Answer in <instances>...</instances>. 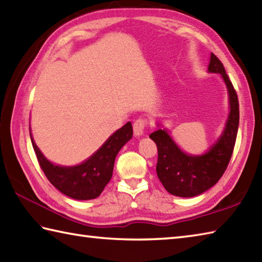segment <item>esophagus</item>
Segmentation results:
<instances>
[{"label":"esophagus","instance_id":"obj_1","mask_svg":"<svg viewBox=\"0 0 262 262\" xmlns=\"http://www.w3.org/2000/svg\"><path fill=\"white\" fill-rule=\"evenodd\" d=\"M147 120L146 118H138V120L135 122V124H133V131H135V135L137 137L142 136L144 135V131H145V127L147 126Z\"/></svg>","mask_w":262,"mask_h":262}]
</instances>
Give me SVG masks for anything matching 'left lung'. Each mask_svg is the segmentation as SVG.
<instances>
[{"label": "left lung", "mask_w": 262, "mask_h": 262, "mask_svg": "<svg viewBox=\"0 0 262 262\" xmlns=\"http://www.w3.org/2000/svg\"><path fill=\"white\" fill-rule=\"evenodd\" d=\"M210 73L221 74L228 89L230 112L226 127L209 151L191 156L182 151L172 140L166 130L159 129L149 136L159 151L156 173L162 185L170 194L179 197L197 196L211 188L227 169L233 155L239 123L238 98L225 67L215 54L211 53Z\"/></svg>", "instance_id": "8db88e82"}]
</instances>
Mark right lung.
<instances>
[{
    "label": "right lung",
    "instance_id": "add662e5",
    "mask_svg": "<svg viewBox=\"0 0 262 262\" xmlns=\"http://www.w3.org/2000/svg\"><path fill=\"white\" fill-rule=\"evenodd\" d=\"M132 133L131 122H127L121 129L113 133L105 144L82 164L60 166L53 164L44 157L34 142L29 129L34 151L48 180L63 195L80 201L93 200L101 194L112 179L116 155L131 139Z\"/></svg>",
    "mask_w": 262,
    "mask_h": 262
}]
</instances>
